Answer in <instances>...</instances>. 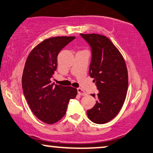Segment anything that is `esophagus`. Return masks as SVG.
I'll return each mask as SVG.
<instances>
[{"label": "esophagus", "mask_w": 153, "mask_h": 153, "mask_svg": "<svg viewBox=\"0 0 153 153\" xmlns=\"http://www.w3.org/2000/svg\"><path fill=\"white\" fill-rule=\"evenodd\" d=\"M77 92H78V94H79L80 96H86V92L81 88H77Z\"/></svg>", "instance_id": "1"}]
</instances>
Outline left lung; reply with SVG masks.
<instances>
[{"label":"left lung","mask_w":153,"mask_h":153,"mask_svg":"<svg viewBox=\"0 0 153 153\" xmlns=\"http://www.w3.org/2000/svg\"><path fill=\"white\" fill-rule=\"evenodd\" d=\"M91 49L89 75L99 93L97 103L87 111L92 122L103 124L112 120L121 109L128 86L125 60L108 37L99 34H80Z\"/></svg>","instance_id":"8db88e82"}]
</instances>
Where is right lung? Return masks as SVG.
Here are the masks:
<instances>
[{
  "label": "right lung",
  "mask_w": 153,
  "mask_h": 153,
  "mask_svg": "<svg viewBox=\"0 0 153 153\" xmlns=\"http://www.w3.org/2000/svg\"><path fill=\"white\" fill-rule=\"evenodd\" d=\"M75 37H54L45 39L28 55L22 76L23 94L32 112L38 119L53 124L67 112L69 100L77 89L51 82L57 66V56Z\"/></svg>",
  "instance_id": "obj_1"
}]
</instances>
